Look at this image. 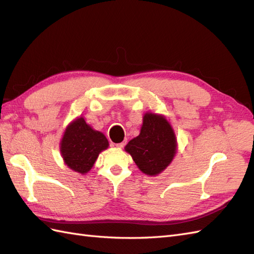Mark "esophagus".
<instances>
[{"label": "esophagus", "mask_w": 254, "mask_h": 254, "mask_svg": "<svg viewBox=\"0 0 254 254\" xmlns=\"http://www.w3.org/2000/svg\"><path fill=\"white\" fill-rule=\"evenodd\" d=\"M125 144H126V141L125 142H122V143H119V144H116V146H118L119 148H123L125 146Z\"/></svg>", "instance_id": "34e87169"}]
</instances>
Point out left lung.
Segmentation results:
<instances>
[{
  "mask_svg": "<svg viewBox=\"0 0 254 254\" xmlns=\"http://www.w3.org/2000/svg\"><path fill=\"white\" fill-rule=\"evenodd\" d=\"M125 150L142 173L156 176L174 159L177 152L176 135L166 116L146 112L140 134L128 142Z\"/></svg>",
  "mask_w": 254,
  "mask_h": 254,
  "instance_id": "obj_1",
  "label": "left lung"
}]
</instances>
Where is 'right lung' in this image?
Instances as JSON below:
<instances>
[{
	"instance_id": "add662e5",
	"label": "right lung",
	"mask_w": 254,
	"mask_h": 254,
	"mask_svg": "<svg viewBox=\"0 0 254 254\" xmlns=\"http://www.w3.org/2000/svg\"><path fill=\"white\" fill-rule=\"evenodd\" d=\"M109 142L106 135L86 124L84 118H77L65 129L60 143L61 155L66 166L74 172L86 174L93 168Z\"/></svg>"
}]
</instances>
